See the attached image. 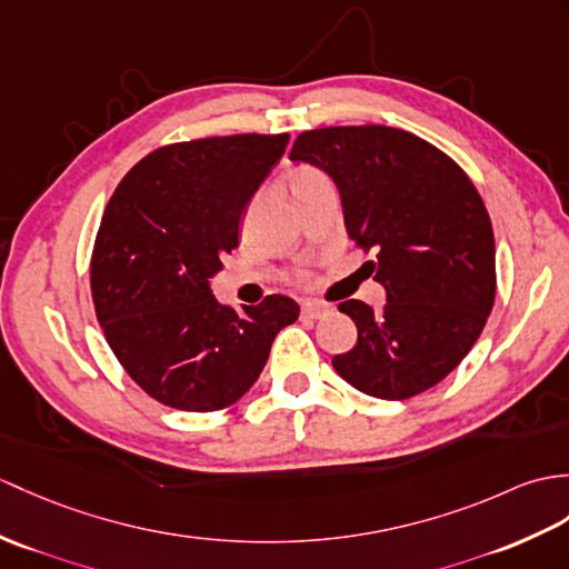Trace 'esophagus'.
<instances>
[{
  "instance_id": "34e87169",
  "label": "esophagus",
  "mask_w": 569,
  "mask_h": 569,
  "mask_svg": "<svg viewBox=\"0 0 569 569\" xmlns=\"http://www.w3.org/2000/svg\"><path fill=\"white\" fill-rule=\"evenodd\" d=\"M329 312L327 306H320V302H302L300 308V315L306 317V320H320V317H325Z\"/></svg>"
}]
</instances>
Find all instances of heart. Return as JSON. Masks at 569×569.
<instances>
[{
  "label": "heart",
  "instance_id": "1",
  "mask_svg": "<svg viewBox=\"0 0 569 569\" xmlns=\"http://www.w3.org/2000/svg\"><path fill=\"white\" fill-rule=\"evenodd\" d=\"M320 179H325V174L320 169H315V167H298L293 174H290V191H298V189H302V187H308V183H312V181H320Z\"/></svg>",
  "mask_w": 569,
  "mask_h": 569
}]
</instances>
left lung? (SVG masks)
<instances>
[{
  "mask_svg": "<svg viewBox=\"0 0 569 569\" xmlns=\"http://www.w3.org/2000/svg\"><path fill=\"white\" fill-rule=\"evenodd\" d=\"M290 160L325 169L349 237L388 302L345 300L359 339L332 359L349 386L380 400L433 388L466 359L495 306V234L470 177L431 142L390 126L300 133Z\"/></svg>",
  "mask_w": 569,
  "mask_h": 569,
  "instance_id": "1",
  "label": "left lung"
}]
</instances>
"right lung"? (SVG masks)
Wrapping results in <instances>:
<instances>
[{"instance_id":"add662e5","label":"right lung","mask_w":569,"mask_h":569,"mask_svg":"<svg viewBox=\"0 0 569 569\" xmlns=\"http://www.w3.org/2000/svg\"><path fill=\"white\" fill-rule=\"evenodd\" d=\"M288 138L164 144L128 171L106 206L91 298L118 363L152 400L183 412L234 405L267 366L273 337L298 320V302L286 296L234 310L208 288Z\"/></svg>"}]
</instances>
